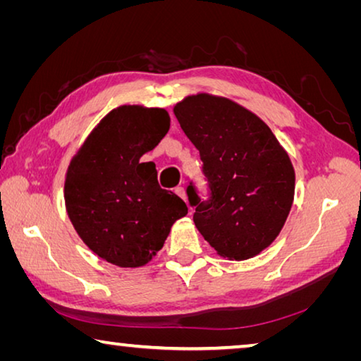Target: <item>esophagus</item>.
<instances>
[{"label": "esophagus", "instance_id": "obj_1", "mask_svg": "<svg viewBox=\"0 0 361 361\" xmlns=\"http://www.w3.org/2000/svg\"><path fill=\"white\" fill-rule=\"evenodd\" d=\"M175 194H178L183 200H186V192H185V188H181V186L175 188Z\"/></svg>", "mask_w": 361, "mask_h": 361}]
</instances>
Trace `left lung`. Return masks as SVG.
I'll list each match as a JSON object with an SVG mask.
<instances>
[{
	"instance_id": "1",
	"label": "left lung",
	"mask_w": 361,
	"mask_h": 361,
	"mask_svg": "<svg viewBox=\"0 0 361 361\" xmlns=\"http://www.w3.org/2000/svg\"><path fill=\"white\" fill-rule=\"evenodd\" d=\"M183 132L199 149L210 200L195 207L194 224L231 261L259 255L277 239L295 199V169L269 126L226 97L188 95L173 106Z\"/></svg>"
}]
</instances>
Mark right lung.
<instances>
[{"mask_svg": "<svg viewBox=\"0 0 361 361\" xmlns=\"http://www.w3.org/2000/svg\"><path fill=\"white\" fill-rule=\"evenodd\" d=\"M170 129L164 108L122 105L84 140L65 175V207L78 235L102 259L142 267L188 213L178 195L157 185L154 149Z\"/></svg>", "mask_w": 361, "mask_h": 361, "instance_id": "obj_1", "label": "right lung"}]
</instances>
